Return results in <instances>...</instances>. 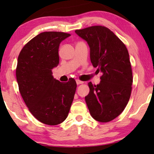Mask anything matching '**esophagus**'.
<instances>
[{
	"mask_svg": "<svg viewBox=\"0 0 154 154\" xmlns=\"http://www.w3.org/2000/svg\"><path fill=\"white\" fill-rule=\"evenodd\" d=\"M75 82H76L77 85H80V84H83V81H79V80H76V81H75Z\"/></svg>",
	"mask_w": 154,
	"mask_h": 154,
	"instance_id": "1",
	"label": "esophagus"
}]
</instances>
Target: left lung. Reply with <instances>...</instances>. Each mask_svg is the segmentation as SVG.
<instances>
[{"label":"left lung","instance_id":"obj_1","mask_svg":"<svg viewBox=\"0 0 154 154\" xmlns=\"http://www.w3.org/2000/svg\"><path fill=\"white\" fill-rule=\"evenodd\" d=\"M75 32L87 42L92 64L102 73L100 84L88 83L90 92L85 99L90 114L101 123L112 121L123 112L131 94L132 73L127 48L105 26Z\"/></svg>","mask_w":154,"mask_h":154}]
</instances>
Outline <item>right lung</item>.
I'll list each match as a JSON object with an SVG mask.
<instances>
[{
  "mask_svg": "<svg viewBox=\"0 0 154 154\" xmlns=\"http://www.w3.org/2000/svg\"><path fill=\"white\" fill-rule=\"evenodd\" d=\"M70 35L41 33L24 46L18 57L16 77L21 95L33 116L47 125H58L66 119L76 90L74 79L61 83L52 71L60 62V44Z\"/></svg>",
  "mask_w": 154,
  "mask_h": 154,
  "instance_id": "obj_1",
  "label": "right lung"
}]
</instances>
